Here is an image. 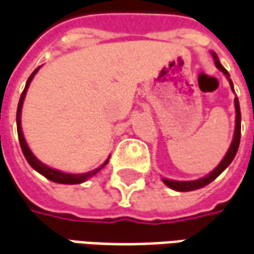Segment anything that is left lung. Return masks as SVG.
Wrapping results in <instances>:
<instances>
[{
    "instance_id": "8db88e82",
    "label": "left lung",
    "mask_w": 254,
    "mask_h": 254,
    "mask_svg": "<svg viewBox=\"0 0 254 254\" xmlns=\"http://www.w3.org/2000/svg\"><path fill=\"white\" fill-rule=\"evenodd\" d=\"M214 57V62H215V66L221 70L224 75H227V77L229 79V73L227 72V69L222 66L220 61H218V58H217V55L213 53ZM229 83H231V87H232V90H234V84H232V80L229 79ZM235 111H236V125H235V134H234V140L231 143V147H229L228 153L225 154V157L222 158V161L218 164V167L213 171V172H210L207 177L201 178V179H197V181H185V182H182V181H171V179H163V182L167 186H170L171 189H174V190H178V192H190V190H196V189H200V188H204L206 185H208L210 182H213L215 178L218 177L220 174H221L222 171L225 170L227 167H228L229 164L232 163V160L235 158L236 156V151L239 149V141H241V108H239V100L235 98Z\"/></svg>"
}]
</instances>
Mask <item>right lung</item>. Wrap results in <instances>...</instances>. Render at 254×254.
<instances>
[{"label":"right lung","mask_w":254,"mask_h":254,"mask_svg":"<svg viewBox=\"0 0 254 254\" xmlns=\"http://www.w3.org/2000/svg\"><path fill=\"white\" fill-rule=\"evenodd\" d=\"M40 68V66H39ZM39 68L36 69L34 72H33L32 75L29 76L27 79V82H26L25 86V90L22 91V96H20V100H19V104H18V111H16V127H18V137H19V143H20V149L23 151V156L27 160V163L32 165V168L37 171V172H40L41 175H44V177L50 179V181H53V182H57V184H68V185H75V184H82L84 181H87L89 178H91L93 175H96L98 171L101 170L104 165L108 164V160L105 161L101 167H98L96 170L90 171V172H86V174H65V172H61V171H57L53 170V168H50L47 165H44V164H41L34 154H33L30 149H29V146H27V143H26L25 137H23V133H22V127H20V113H22V105H23V100H25L26 96V91H27V87H29V84L32 82V79L34 77V75L37 73V70Z\"/></svg>","instance_id":"1"}]
</instances>
